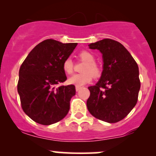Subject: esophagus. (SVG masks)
Wrapping results in <instances>:
<instances>
[{"label":"esophagus","mask_w":156,"mask_h":156,"mask_svg":"<svg viewBox=\"0 0 156 156\" xmlns=\"http://www.w3.org/2000/svg\"><path fill=\"white\" fill-rule=\"evenodd\" d=\"M81 87H80V86H76V87H75V89H76V91H78L80 89H81Z\"/></svg>","instance_id":"obj_1"}]
</instances>
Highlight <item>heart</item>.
Returning <instances> with one entry per match:
<instances>
[{
	"label": "heart",
	"mask_w": 156,
	"mask_h": 156,
	"mask_svg": "<svg viewBox=\"0 0 156 156\" xmlns=\"http://www.w3.org/2000/svg\"><path fill=\"white\" fill-rule=\"evenodd\" d=\"M78 57L85 64L83 66L82 74L74 75L69 78V82L76 86H83L92 81L93 76L99 78L101 75L102 71L98 64L96 63L95 56L87 50H82L78 54ZM62 69L67 75H71L74 71V63L70 58H66L62 62Z\"/></svg>",
	"instance_id": "heart-1"
}]
</instances>
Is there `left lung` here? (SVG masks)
<instances>
[{"instance_id": "left-lung-1", "label": "left lung", "mask_w": 156, "mask_h": 156, "mask_svg": "<svg viewBox=\"0 0 156 156\" xmlns=\"http://www.w3.org/2000/svg\"><path fill=\"white\" fill-rule=\"evenodd\" d=\"M89 47L103 53L104 63L100 81L88 87V111L103 122H120L137 103L140 88L137 63L122 44L112 39H103Z\"/></svg>"}]
</instances>
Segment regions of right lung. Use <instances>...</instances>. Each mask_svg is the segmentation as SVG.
I'll return each mask as SVG.
<instances>
[{
  "label": "right lung",
  "instance_id": "right-lung-1",
  "mask_svg": "<svg viewBox=\"0 0 156 156\" xmlns=\"http://www.w3.org/2000/svg\"><path fill=\"white\" fill-rule=\"evenodd\" d=\"M77 45L47 39L34 47L22 63L17 90L23 110L34 122L50 125L68 114L75 87L57 85L66 81L62 62Z\"/></svg>",
  "mask_w": 156,
  "mask_h": 156
}]
</instances>
